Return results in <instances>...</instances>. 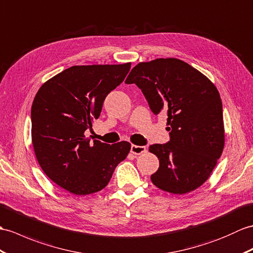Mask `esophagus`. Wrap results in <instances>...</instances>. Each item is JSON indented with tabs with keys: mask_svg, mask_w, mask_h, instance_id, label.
Here are the masks:
<instances>
[{
	"mask_svg": "<svg viewBox=\"0 0 253 253\" xmlns=\"http://www.w3.org/2000/svg\"><path fill=\"white\" fill-rule=\"evenodd\" d=\"M130 152L132 154H136V155H140L144 153V152H146V148L145 146H142V145H134L132 144L131 148H130Z\"/></svg>",
	"mask_w": 253,
	"mask_h": 253,
	"instance_id": "34e87169",
	"label": "esophagus"
}]
</instances>
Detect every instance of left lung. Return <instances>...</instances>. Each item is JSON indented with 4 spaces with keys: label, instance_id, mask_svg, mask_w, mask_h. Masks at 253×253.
Returning a JSON list of instances; mask_svg holds the SVG:
<instances>
[{
    "label": "left lung",
    "instance_id": "left-lung-1",
    "mask_svg": "<svg viewBox=\"0 0 253 253\" xmlns=\"http://www.w3.org/2000/svg\"><path fill=\"white\" fill-rule=\"evenodd\" d=\"M125 83L136 84L155 115H168L170 141L150 145L160 160L151 175L153 184L168 193L196 190L207 181L224 149L220 93L214 84L177 58L140 62Z\"/></svg>",
    "mask_w": 253,
    "mask_h": 253
}]
</instances>
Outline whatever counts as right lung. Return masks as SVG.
<instances>
[{"label":"right lung","instance_id":"1","mask_svg":"<svg viewBox=\"0 0 253 253\" xmlns=\"http://www.w3.org/2000/svg\"><path fill=\"white\" fill-rule=\"evenodd\" d=\"M130 62L73 66L41 86L31 108L35 156L45 174L75 195L108 185L131 144L90 142L85 131L101 113L105 97L125 80Z\"/></svg>","mask_w":253,"mask_h":253}]
</instances>
